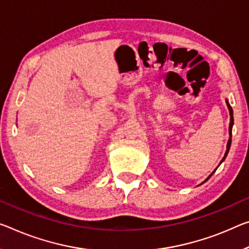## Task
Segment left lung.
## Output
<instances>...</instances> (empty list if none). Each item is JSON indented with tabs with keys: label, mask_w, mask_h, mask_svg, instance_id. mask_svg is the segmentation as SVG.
<instances>
[{
	"label": "left lung",
	"mask_w": 249,
	"mask_h": 249,
	"mask_svg": "<svg viewBox=\"0 0 249 249\" xmlns=\"http://www.w3.org/2000/svg\"><path fill=\"white\" fill-rule=\"evenodd\" d=\"M226 103H227V107H228V110H229V114H231V124H229V139H228V142H227V149H226V152H225V156H224V158H223V159H221V161H220V163H221V162H223L225 159H226V157H227V155H228V152H229V149H231V130H232V125H234V116H232V109H231V105H229V102H228V100H226ZM220 163H219V164H220ZM219 164H218V167H219ZM218 167H217V168H218ZM217 168H216V169H215V170H213V173H212V174H210V175L208 176V178H207V179H206V180H205L204 182H206V181H207V180H208V179H209L210 177H212V176H213V173H215V171L217 170ZM204 182H202V183H204Z\"/></svg>",
	"instance_id": "1"
}]
</instances>
